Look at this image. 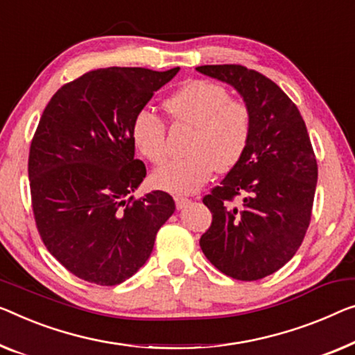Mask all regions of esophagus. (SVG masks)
Here are the masks:
<instances>
[{"instance_id":"34e87169","label":"esophagus","mask_w":355,"mask_h":355,"mask_svg":"<svg viewBox=\"0 0 355 355\" xmlns=\"http://www.w3.org/2000/svg\"><path fill=\"white\" fill-rule=\"evenodd\" d=\"M189 202H191V199L183 198V196H175V205H177V209L187 207V205H188Z\"/></svg>"}]
</instances>
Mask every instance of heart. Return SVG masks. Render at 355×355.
Here are the masks:
<instances>
[{
    "instance_id": "obj_1",
    "label": "heart",
    "mask_w": 355,
    "mask_h": 355,
    "mask_svg": "<svg viewBox=\"0 0 355 355\" xmlns=\"http://www.w3.org/2000/svg\"><path fill=\"white\" fill-rule=\"evenodd\" d=\"M173 118L191 124L188 155L168 159L153 173V183L171 193H193L215 168L228 171L244 155L252 135V111L242 100L230 98L220 84L196 79L167 98ZM132 141L148 161L166 156V123L150 108L140 110L132 123Z\"/></svg>"
}]
</instances>
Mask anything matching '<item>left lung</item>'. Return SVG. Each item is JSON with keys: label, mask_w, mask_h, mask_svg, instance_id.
<instances>
[{"label": "left lung", "mask_w": 355, "mask_h": 355, "mask_svg": "<svg viewBox=\"0 0 355 355\" xmlns=\"http://www.w3.org/2000/svg\"><path fill=\"white\" fill-rule=\"evenodd\" d=\"M196 70L234 87L252 111L245 153L202 199L211 225L199 245L226 276L263 279L292 260L308 231L317 184L308 129L288 95L261 73L242 65Z\"/></svg>", "instance_id": "left-lung-1"}]
</instances>
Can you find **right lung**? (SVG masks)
Returning a JSON list of instances; mask_svg holds the SVG:
<instances>
[{
	"instance_id": "right-lung-1",
	"label": "right lung",
	"mask_w": 355,
	"mask_h": 355,
	"mask_svg": "<svg viewBox=\"0 0 355 355\" xmlns=\"http://www.w3.org/2000/svg\"><path fill=\"white\" fill-rule=\"evenodd\" d=\"M178 70L100 68L62 86L42 111L28 156L36 228L79 279L108 287L134 276L175 211L171 194L130 193L146 177L132 123Z\"/></svg>"
}]
</instances>
